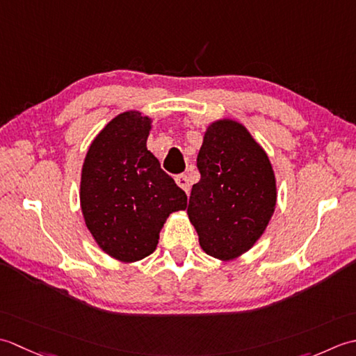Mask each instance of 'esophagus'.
I'll list each match as a JSON object with an SVG mask.
<instances>
[{
	"label": "esophagus",
	"instance_id": "1",
	"mask_svg": "<svg viewBox=\"0 0 356 356\" xmlns=\"http://www.w3.org/2000/svg\"><path fill=\"white\" fill-rule=\"evenodd\" d=\"M175 181H177V184L183 188V191L186 192V193H188V191H191V184H188V179H187V177L184 175V173H181V175H177L175 177Z\"/></svg>",
	"mask_w": 356,
	"mask_h": 356
}]
</instances>
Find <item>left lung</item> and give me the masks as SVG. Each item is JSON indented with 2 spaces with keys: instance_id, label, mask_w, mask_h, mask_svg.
<instances>
[{
  "instance_id": "8db88e82",
  "label": "left lung",
  "mask_w": 356,
  "mask_h": 356,
  "mask_svg": "<svg viewBox=\"0 0 356 356\" xmlns=\"http://www.w3.org/2000/svg\"><path fill=\"white\" fill-rule=\"evenodd\" d=\"M197 165L187 213L207 255L232 259L263 235L277 204V184L266 152L239 122L210 124Z\"/></svg>"
}]
</instances>
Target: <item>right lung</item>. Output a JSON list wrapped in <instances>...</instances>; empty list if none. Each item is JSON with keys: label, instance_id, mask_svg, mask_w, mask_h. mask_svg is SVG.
Wrapping results in <instances>:
<instances>
[{"label": "right lung", "instance_id": "obj_1", "mask_svg": "<svg viewBox=\"0 0 356 356\" xmlns=\"http://www.w3.org/2000/svg\"><path fill=\"white\" fill-rule=\"evenodd\" d=\"M150 120L124 112L101 130L81 173L86 226L108 255L126 263L156 249L165 218L187 197L146 147Z\"/></svg>", "mask_w": 356, "mask_h": 356}]
</instances>
